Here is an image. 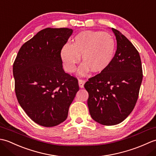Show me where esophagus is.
I'll list each match as a JSON object with an SVG mask.
<instances>
[{"mask_svg":"<svg viewBox=\"0 0 156 156\" xmlns=\"http://www.w3.org/2000/svg\"><path fill=\"white\" fill-rule=\"evenodd\" d=\"M84 84H85V80H82V79H79V80H78V84H79V87H80V88H84Z\"/></svg>","mask_w":156,"mask_h":156,"instance_id":"1","label":"esophagus"}]
</instances>
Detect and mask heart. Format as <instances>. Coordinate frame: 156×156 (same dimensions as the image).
I'll return each mask as SVG.
<instances>
[{
    "mask_svg": "<svg viewBox=\"0 0 156 156\" xmlns=\"http://www.w3.org/2000/svg\"><path fill=\"white\" fill-rule=\"evenodd\" d=\"M116 51V43L108 33L83 31L75 35L71 45L66 44L61 49V58L66 71L72 73L80 60L82 75L88 70L100 73L107 69L112 61Z\"/></svg>",
    "mask_w": 156,
    "mask_h": 156,
    "instance_id": "obj_1",
    "label": "heart"
}]
</instances>
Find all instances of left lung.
Here are the masks:
<instances>
[{"label":"left lung","instance_id":"left-lung-1","mask_svg":"<svg viewBox=\"0 0 156 156\" xmlns=\"http://www.w3.org/2000/svg\"><path fill=\"white\" fill-rule=\"evenodd\" d=\"M117 51L108 67L88 79L84 88L88 92V107L91 117L104 125L123 121L136 104L143 79L140 54L131 42L112 28Z\"/></svg>","mask_w":156,"mask_h":156}]
</instances>
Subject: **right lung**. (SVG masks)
<instances>
[{
    "mask_svg": "<svg viewBox=\"0 0 156 156\" xmlns=\"http://www.w3.org/2000/svg\"><path fill=\"white\" fill-rule=\"evenodd\" d=\"M73 33L69 28H45L25 43L13 64L19 105L36 123L56 126L68 117L79 90L78 80L63 69L61 49Z\"/></svg>",
    "mask_w": 156,
    "mask_h": 156,
    "instance_id": "add662e5",
    "label": "right lung"
}]
</instances>
